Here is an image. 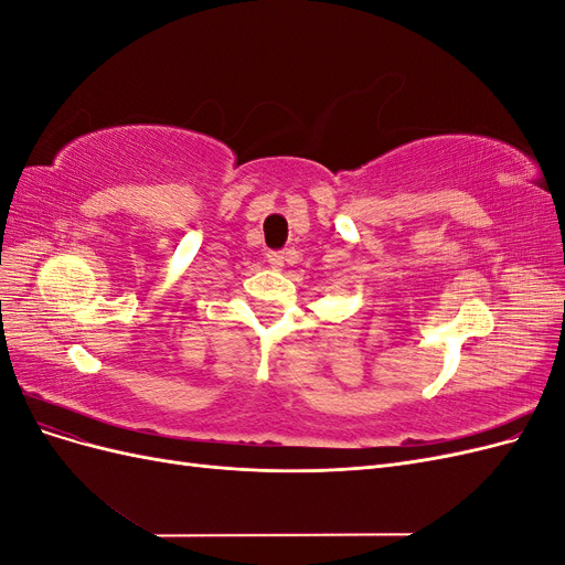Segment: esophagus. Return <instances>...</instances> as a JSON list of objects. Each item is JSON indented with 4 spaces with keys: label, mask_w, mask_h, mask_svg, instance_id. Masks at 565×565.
I'll return each mask as SVG.
<instances>
[{
    "label": "esophagus",
    "mask_w": 565,
    "mask_h": 565,
    "mask_svg": "<svg viewBox=\"0 0 565 565\" xmlns=\"http://www.w3.org/2000/svg\"><path fill=\"white\" fill-rule=\"evenodd\" d=\"M266 259H268V264H270V268H276V270H280L282 266H285V252H268L266 254Z\"/></svg>",
    "instance_id": "34e87169"
}]
</instances>
